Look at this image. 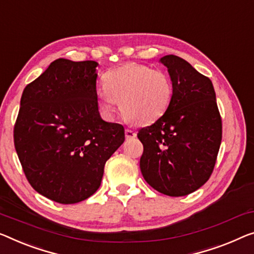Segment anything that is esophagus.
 I'll return each mask as SVG.
<instances>
[{
	"instance_id": "34e87169",
	"label": "esophagus",
	"mask_w": 254,
	"mask_h": 254,
	"mask_svg": "<svg viewBox=\"0 0 254 254\" xmlns=\"http://www.w3.org/2000/svg\"><path fill=\"white\" fill-rule=\"evenodd\" d=\"M126 137L127 139H133L137 137V132L131 130V128H126Z\"/></svg>"
}]
</instances>
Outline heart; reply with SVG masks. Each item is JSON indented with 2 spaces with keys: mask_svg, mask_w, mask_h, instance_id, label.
Masks as SVG:
<instances>
[{
  "mask_svg": "<svg viewBox=\"0 0 254 254\" xmlns=\"http://www.w3.org/2000/svg\"><path fill=\"white\" fill-rule=\"evenodd\" d=\"M104 84L96 92L103 114L114 115L120 103L124 119L137 126H149L160 120L168 112L173 97L170 75L141 64H126L108 71Z\"/></svg>",
  "mask_w": 254,
  "mask_h": 254,
  "instance_id": "1",
  "label": "heart"
}]
</instances>
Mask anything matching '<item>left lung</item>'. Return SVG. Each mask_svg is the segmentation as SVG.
I'll return each mask as SVG.
<instances>
[{"mask_svg":"<svg viewBox=\"0 0 254 254\" xmlns=\"http://www.w3.org/2000/svg\"><path fill=\"white\" fill-rule=\"evenodd\" d=\"M160 62L172 79L173 97L168 112L138 132L143 145L140 170L149 186L178 197L197 190L211 177L222 138L221 116L209 77L178 56Z\"/></svg>","mask_w":254,"mask_h":254,"instance_id":"1","label":"left lung"}]
</instances>
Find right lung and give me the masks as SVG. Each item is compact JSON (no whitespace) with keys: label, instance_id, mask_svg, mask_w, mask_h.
Masks as SVG:
<instances>
[{"label":"right lung","instance_id":"right-lung-1","mask_svg":"<svg viewBox=\"0 0 254 254\" xmlns=\"http://www.w3.org/2000/svg\"><path fill=\"white\" fill-rule=\"evenodd\" d=\"M97 66L59 58L22 92L14 148L30 186L57 203L93 195L106 162L126 139L123 126L100 117Z\"/></svg>","mask_w":254,"mask_h":254}]
</instances>
